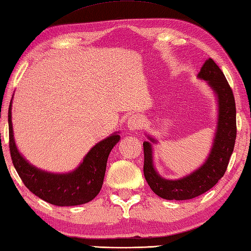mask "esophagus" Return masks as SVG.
I'll list each match as a JSON object with an SVG mask.
<instances>
[{
	"mask_svg": "<svg viewBox=\"0 0 251 251\" xmlns=\"http://www.w3.org/2000/svg\"><path fill=\"white\" fill-rule=\"evenodd\" d=\"M142 126H143V120H142V117L139 115L131 116L127 120V127L131 131H138L140 130Z\"/></svg>",
	"mask_w": 251,
	"mask_h": 251,
	"instance_id": "esophagus-1",
	"label": "esophagus"
}]
</instances>
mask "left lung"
<instances>
[{
	"mask_svg": "<svg viewBox=\"0 0 251 251\" xmlns=\"http://www.w3.org/2000/svg\"><path fill=\"white\" fill-rule=\"evenodd\" d=\"M198 76L205 79L219 99V120L211 154L205 164L189 176L167 180L153 167L152 146L144 142V177L153 192L166 200H189L210 190L224 176L234 151L236 133V106L234 94L225 75L213 60L207 59ZM150 140L154 142V139Z\"/></svg>",
	"mask_w": 251,
	"mask_h": 251,
	"instance_id": "8db88e82",
	"label": "left lung"
}]
</instances>
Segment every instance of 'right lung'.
I'll use <instances>...</instances> for the list:
<instances>
[{"label": "right lung", "instance_id": "right-lung-1", "mask_svg": "<svg viewBox=\"0 0 251 251\" xmlns=\"http://www.w3.org/2000/svg\"><path fill=\"white\" fill-rule=\"evenodd\" d=\"M11 107L12 102L8 108L9 153L18 176L29 191L50 204L58 206L79 205L92 201L100 191L108 156L113 146L119 142L120 135L112 134L97 143L74 172L46 173L31 166L17 151L13 138Z\"/></svg>", "mask_w": 251, "mask_h": 251}]
</instances>
